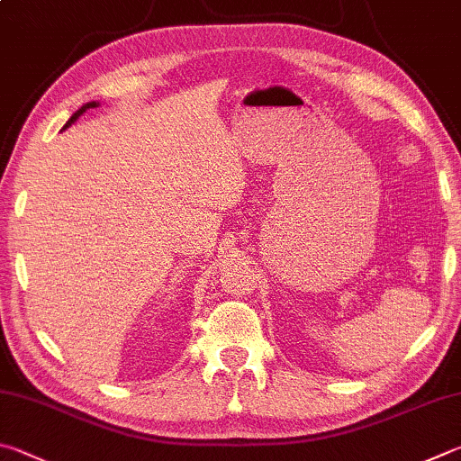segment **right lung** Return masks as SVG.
I'll list each match as a JSON object with an SVG mask.
<instances>
[{"instance_id":"right-lung-1","label":"right lung","mask_w":461,"mask_h":461,"mask_svg":"<svg viewBox=\"0 0 461 461\" xmlns=\"http://www.w3.org/2000/svg\"><path fill=\"white\" fill-rule=\"evenodd\" d=\"M95 107H99V103H96V101H91V103H85L83 104V107H80L78 111H75V113H72V117L67 121V125H64L62 129H67V127H70L72 123H75V121L80 117V115H83V113H86L88 109H95Z\"/></svg>"}]
</instances>
